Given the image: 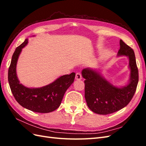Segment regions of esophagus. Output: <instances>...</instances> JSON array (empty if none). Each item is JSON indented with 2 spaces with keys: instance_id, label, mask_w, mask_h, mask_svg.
<instances>
[{
  "instance_id": "34e87169",
  "label": "esophagus",
  "mask_w": 146,
  "mask_h": 146,
  "mask_svg": "<svg viewBox=\"0 0 146 146\" xmlns=\"http://www.w3.org/2000/svg\"><path fill=\"white\" fill-rule=\"evenodd\" d=\"M82 78V76L80 73L79 72H77L76 75V80H81V79Z\"/></svg>"
}]
</instances>
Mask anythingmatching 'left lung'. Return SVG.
I'll return each instance as SVG.
<instances>
[{"label": "left lung", "instance_id": "obj_1", "mask_svg": "<svg viewBox=\"0 0 146 146\" xmlns=\"http://www.w3.org/2000/svg\"><path fill=\"white\" fill-rule=\"evenodd\" d=\"M117 56L129 57L130 76L126 86H114L95 69L85 68L82 71V77L85 79V98L87 105L95 113L106 115L117 111L129 104L135 93L138 69L134 51L121 39Z\"/></svg>", "mask_w": 146, "mask_h": 146}]
</instances>
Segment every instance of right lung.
Listing matches in <instances>:
<instances>
[{"label":"right lung","mask_w":146,"mask_h":146,"mask_svg":"<svg viewBox=\"0 0 146 146\" xmlns=\"http://www.w3.org/2000/svg\"><path fill=\"white\" fill-rule=\"evenodd\" d=\"M27 43L28 39H26L16 48L12 56L8 74L11 91L16 100L24 108L36 113L52 112L60 107L65 92L74 81L76 74L61 76L41 88H30L22 85L17 77L16 64L22 49Z\"/></svg>","instance_id":"1"}]
</instances>
